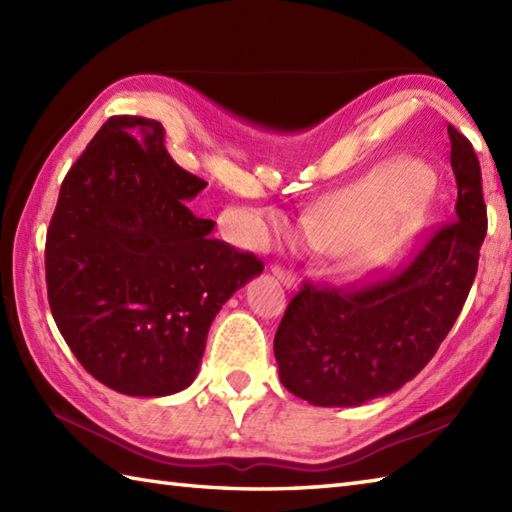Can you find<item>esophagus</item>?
I'll return each instance as SVG.
<instances>
[{
    "label": "esophagus",
    "instance_id": "34e87169",
    "mask_svg": "<svg viewBox=\"0 0 512 512\" xmlns=\"http://www.w3.org/2000/svg\"><path fill=\"white\" fill-rule=\"evenodd\" d=\"M270 273H273L281 284H284L288 290H299V284H297V277L292 275V273H288V270H284L281 266H273L270 268Z\"/></svg>",
    "mask_w": 512,
    "mask_h": 512
}]
</instances>
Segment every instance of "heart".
Here are the masks:
<instances>
[{
    "mask_svg": "<svg viewBox=\"0 0 512 512\" xmlns=\"http://www.w3.org/2000/svg\"><path fill=\"white\" fill-rule=\"evenodd\" d=\"M438 202V182L418 162H389L336 202L310 231L336 244L352 277L374 279L391 273L429 226ZM279 231L284 217L266 213Z\"/></svg>",
    "mask_w": 512,
    "mask_h": 512,
    "instance_id": "b5f03b06",
    "label": "heart"
}]
</instances>
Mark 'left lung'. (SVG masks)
Wrapping results in <instances>:
<instances>
[{
	"label": "left lung",
	"instance_id": "1",
	"mask_svg": "<svg viewBox=\"0 0 512 512\" xmlns=\"http://www.w3.org/2000/svg\"><path fill=\"white\" fill-rule=\"evenodd\" d=\"M458 182L455 222L385 281L354 290H299L275 334L279 378L317 407H361L400 389L438 352L460 317L486 235L482 171L449 125Z\"/></svg>",
	"mask_w": 512,
	"mask_h": 512
}]
</instances>
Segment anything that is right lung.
<instances>
[{
    "mask_svg": "<svg viewBox=\"0 0 512 512\" xmlns=\"http://www.w3.org/2000/svg\"><path fill=\"white\" fill-rule=\"evenodd\" d=\"M204 187L167 154L162 125L138 116L110 118L61 184L46 237L50 310L79 363L118 394L187 389L215 314L262 275L187 206Z\"/></svg>",
    "mask_w": 512,
    "mask_h": 512,
    "instance_id": "add662e5",
    "label": "right lung"
}]
</instances>
